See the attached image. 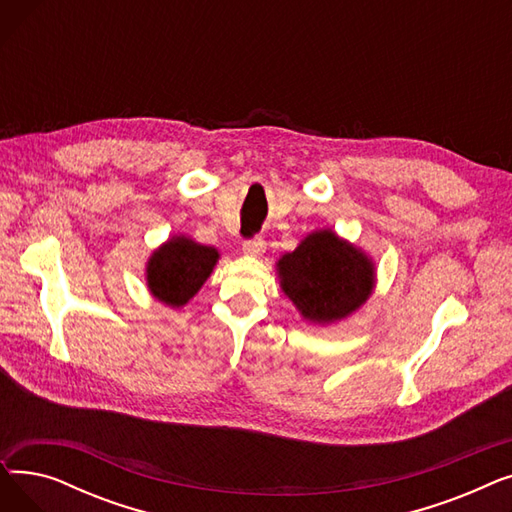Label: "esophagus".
<instances>
[{
	"label": "esophagus",
	"instance_id": "esophagus-1",
	"mask_svg": "<svg viewBox=\"0 0 512 512\" xmlns=\"http://www.w3.org/2000/svg\"><path fill=\"white\" fill-rule=\"evenodd\" d=\"M242 251H245L247 255L259 257L265 251V240L261 236H253V238L245 240V245H242Z\"/></svg>",
	"mask_w": 512,
	"mask_h": 512
}]
</instances>
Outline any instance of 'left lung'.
<instances>
[{
	"instance_id": "1",
	"label": "left lung",
	"mask_w": 512,
	"mask_h": 512,
	"mask_svg": "<svg viewBox=\"0 0 512 512\" xmlns=\"http://www.w3.org/2000/svg\"><path fill=\"white\" fill-rule=\"evenodd\" d=\"M280 286L305 319L328 324L359 309L373 288V265L334 232L309 234L278 261Z\"/></svg>"
}]
</instances>
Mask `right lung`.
Listing matches in <instances>:
<instances>
[{"instance_id": "obj_1", "label": "right lung", "mask_w": 512, "mask_h": 512, "mask_svg": "<svg viewBox=\"0 0 512 512\" xmlns=\"http://www.w3.org/2000/svg\"><path fill=\"white\" fill-rule=\"evenodd\" d=\"M218 251L197 245L191 238H172L157 249L147 265V282L161 303L182 307L209 278Z\"/></svg>"}]
</instances>
